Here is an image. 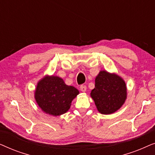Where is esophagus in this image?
Returning a JSON list of instances; mask_svg holds the SVG:
<instances>
[{
    "instance_id": "esophagus-1",
    "label": "esophagus",
    "mask_w": 155,
    "mask_h": 155,
    "mask_svg": "<svg viewBox=\"0 0 155 155\" xmlns=\"http://www.w3.org/2000/svg\"><path fill=\"white\" fill-rule=\"evenodd\" d=\"M80 90L82 91V92H85L86 90H87V87H86V85H83V84H82V85L80 86Z\"/></svg>"
}]
</instances>
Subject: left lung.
<instances>
[{"label": "left lung", "mask_w": 155, "mask_h": 155, "mask_svg": "<svg viewBox=\"0 0 155 155\" xmlns=\"http://www.w3.org/2000/svg\"><path fill=\"white\" fill-rule=\"evenodd\" d=\"M126 94L124 80L117 75L103 71L96 77L95 87L91 92V97L101 114H111L124 104Z\"/></svg>", "instance_id": "1"}]
</instances>
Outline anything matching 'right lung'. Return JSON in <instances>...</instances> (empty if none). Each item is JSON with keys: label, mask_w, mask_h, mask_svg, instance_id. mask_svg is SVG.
<instances>
[{"label": "right lung", "mask_w": 155, "mask_h": 155, "mask_svg": "<svg viewBox=\"0 0 155 155\" xmlns=\"http://www.w3.org/2000/svg\"><path fill=\"white\" fill-rule=\"evenodd\" d=\"M78 94L77 89L65 84L61 78L47 76L38 83L35 99L42 111L56 116L68 111L72 101Z\"/></svg>", "instance_id": "add662e5"}]
</instances>
